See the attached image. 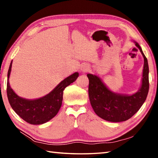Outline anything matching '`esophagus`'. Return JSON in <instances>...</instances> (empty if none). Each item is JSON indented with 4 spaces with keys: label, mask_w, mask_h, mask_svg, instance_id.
I'll list each match as a JSON object with an SVG mask.
<instances>
[{
    "label": "esophagus",
    "mask_w": 158,
    "mask_h": 158,
    "mask_svg": "<svg viewBox=\"0 0 158 158\" xmlns=\"http://www.w3.org/2000/svg\"><path fill=\"white\" fill-rule=\"evenodd\" d=\"M89 69H90V67L88 64L84 63L82 64L81 67H80V70H81V73H86V72L89 71Z\"/></svg>",
    "instance_id": "1"
}]
</instances>
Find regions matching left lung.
<instances>
[{"instance_id": "obj_1", "label": "left lung", "mask_w": 158, "mask_h": 158, "mask_svg": "<svg viewBox=\"0 0 158 158\" xmlns=\"http://www.w3.org/2000/svg\"><path fill=\"white\" fill-rule=\"evenodd\" d=\"M144 60L141 85L138 91L132 95L112 91L97 75L88 74L89 95L90 105L99 117L109 122H122L130 118L139 110L145 102L149 89V68L147 58L137 42Z\"/></svg>"}]
</instances>
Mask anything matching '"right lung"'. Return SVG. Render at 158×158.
Listing matches in <instances>:
<instances>
[{
    "instance_id": "1",
    "label": "right lung",
    "mask_w": 158,
    "mask_h": 158,
    "mask_svg": "<svg viewBox=\"0 0 158 158\" xmlns=\"http://www.w3.org/2000/svg\"><path fill=\"white\" fill-rule=\"evenodd\" d=\"M12 60L7 73V95L10 106L16 114L28 123L40 125L52 119L58 114L62 105L63 90L67 86L76 81L79 73H73L60 81L52 91L43 97L30 100L19 96L10 85Z\"/></svg>"
}]
</instances>
